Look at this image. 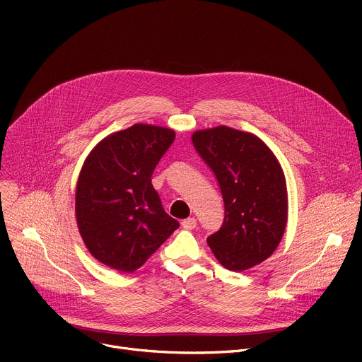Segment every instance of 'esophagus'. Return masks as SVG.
<instances>
[{
    "label": "esophagus",
    "mask_w": 362,
    "mask_h": 362,
    "mask_svg": "<svg viewBox=\"0 0 362 362\" xmlns=\"http://www.w3.org/2000/svg\"><path fill=\"white\" fill-rule=\"evenodd\" d=\"M182 227H183V229H186V230H192V229H195V227H197V220L194 217L185 218L182 221Z\"/></svg>",
    "instance_id": "34e87169"
}]
</instances>
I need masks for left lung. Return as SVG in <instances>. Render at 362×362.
<instances>
[{"instance_id":"8db88e82","label":"left lung","mask_w":362,"mask_h":362,"mask_svg":"<svg viewBox=\"0 0 362 362\" xmlns=\"http://www.w3.org/2000/svg\"><path fill=\"white\" fill-rule=\"evenodd\" d=\"M192 144L213 170L224 201L220 230L206 242L218 262L243 272L267 259L288 221L283 170L258 136L227 126L198 130Z\"/></svg>"}]
</instances>
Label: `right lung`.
Here are the masks:
<instances>
[{
  "label": "right lung",
  "instance_id": "obj_1",
  "mask_svg": "<svg viewBox=\"0 0 362 362\" xmlns=\"http://www.w3.org/2000/svg\"><path fill=\"white\" fill-rule=\"evenodd\" d=\"M175 136L171 129L138 123L104 138L85 160L76 220L88 251L114 270H138L179 227L151 183Z\"/></svg>",
  "mask_w": 362,
  "mask_h": 362
}]
</instances>
